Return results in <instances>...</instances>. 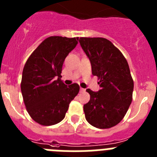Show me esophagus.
Wrapping results in <instances>:
<instances>
[{
	"mask_svg": "<svg viewBox=\"0 0 157 157\" xmlns=\"http://www.w3.org/2000/svg\"><path fill=\"white\" fill-rule=\"evenodd\" d=\"M85 90H86L85 89L82 88V87H81V88H80V92H85Z\"/></svg>",
	"mask_w": 157,
	"mask_h": 157,
	"instance_id": "obj_1",
	"label": "esophagus"
}]
</instances>
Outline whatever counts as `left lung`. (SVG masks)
<instances>
[{"mask_svg": "<svg viewBox=\"0 0 157 157\" xmlns=\"http://www.w3.org/2000/svg\"><path fill=\"white\" fill-rule=\"evenodd\" d=\"M79 43L101 87L98 92L86 90L90 99L83 106L86 120L97 128H111L123 120L132 101L134 81L128 63L106 38L80 37Z\"/></svg>", "mask_w": 157, "mask_h": 157, "instance_id": "left-lung-1", "label": "left lung"}]
</instances>
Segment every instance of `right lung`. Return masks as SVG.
<instances>
[{"instance_id": "add662e5", "label": "right lung", "mask_w": 157, "mask_h": 157, "mask_svg": "<svg viewBox=\"0 0 157 157\" xmlns=\"http://www.w3.org/2000/svg\"><path fill=\"white\" fill-rule=\"evenodd\" d=\"M78 37H47L29 56L23 70L21 92L30 117L43 126L63 120L79 86L61 81L65 58L78 44Z\"/></svg>"}]
</instances>
